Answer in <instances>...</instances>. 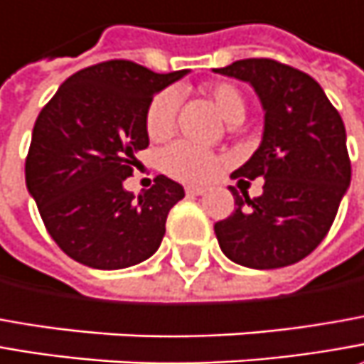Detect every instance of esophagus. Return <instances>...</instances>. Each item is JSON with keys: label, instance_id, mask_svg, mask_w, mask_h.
<instances>
[{"label": "esophagus", "instance_id": "1", "mask_svg": "<svg viewBox=\"0 0 364 364\" xmlns=\"http://www.w3.org/2000/svg\"><path fill=\"white\" fill-rule=\"evenodd\" d=\"M207 189L205 187H201V185H187L185 187V193L187 195H203Z\"/></svg>", "mask_w": 364, "mask_h": 364}]
</instances>
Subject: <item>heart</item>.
I'll list each match as a JSON object with an SVG mask.
<instances>
[{
	"label": "heart",
	"instance_id": "b5f03b06",
	"mask_svg": "<svg viewBox=\"0 0 364 364\" xmlns=\"http://www.w3.org/2000/svg\"><path fill=\"white\" fill-rule=\"evenodd\" d=\"M207 98L220 112L225 122H240L245 114V100L242 92L230 84V82H218L205 86ZM175 114H177V92L175 90H163L153 96L144 112V129L151 141H165L173 132L175 127ZM223 165V157L207 151L191 143H173L167 146L161 155V167L163 171L187 183H201L211 179Z\"/></svg>",
	"mask_w": 364,
	"mask_h": 364
}]
</instances>
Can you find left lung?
Returning a JSON list of instances; mask_svg holds the SVG:
<instances>
[{
	"label": "left lung",
	"instance_id": "1",
	"mask_svg": "<svg viewBox=\"0 0 364 364\" xmlns=\"http://www.w3.org/2000/svg\"><path fill=\"white\" fill-rule=\"evenodd\" d=\"M215 72L250 82L266 110L259 149L232 173L247 185L264 177V193L230 187L235 209L213 225L221 252L245 268L296 264L324 240L350 185L343 119L312 76L272 58Z\"/></svg>",
	"mask_w": 364,
	"mask_h": 364
}]
</instances>
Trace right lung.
<instances>
[{"instance_id": "1", "label": "right lung", "mask_w": 364, "mask_h": 364, "mask_svg": "<svg viewBox=\"0 0 364 364\" xmlns=\"http://www.w3.org/2000/svg\"><path fill=\"white\" fill-rule=\"evenodd\" d=\"M187 70L157 74L107 60L72 74L33 124L26 185L58 247L88 268L120 269L151 257L171 207L185 197L165 175L139 197L124 191L149 146L144 112Z\"/></svg>"}]
</instances>
